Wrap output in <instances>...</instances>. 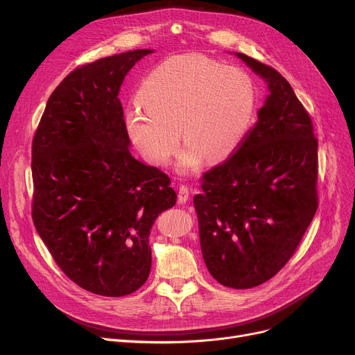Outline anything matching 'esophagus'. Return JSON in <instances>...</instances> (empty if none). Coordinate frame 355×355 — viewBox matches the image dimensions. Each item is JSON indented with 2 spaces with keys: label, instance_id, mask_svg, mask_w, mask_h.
I'll list each match as a JSON object with an SVG mask.
<instances>
[{
  "label": "esophagus",
  "instance_id": "obj_1",
  "mask_svg": "<svg viewBox=\"0 0 355 355\" xmlns=\"http://www.w3.org/2000/svg\"><path fill=\"white\" fill-rule=\"evenodd\" d=\"M178 198H179L180 204H187V202L189 200V188L184 187V184H182V187H179Z\"/></svg>",
  "mask_w": 355,
  "mask_h": 355
}]
</instances>
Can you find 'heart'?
Returning a JSON list of instances; mask_svg holds the SVG:
<instances>
[{
  "label": "heart",
  "instance_id": "1",
  "mask_svg": "<svg viewBox=\"0 0 355 355\" xmlns=\"http://www.w3.org/2000/svg\"><path fill=\"white\" fill-rule=\"evenodd\" d=\"M140 104L124 114L130 140L153 164H167L182 137L178 168L189 173L207 157L224 160L241 144L254 114L250 76L202 55L166 59L143 80ZM181 130H179L178 128Z\"/></svg>",
  "mask_w": 355,
  "mask_h": 355
}]
</instances>
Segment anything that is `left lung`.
<instances>
[{
	"instance_id": "left-lung-1",
	"label": "left lung",
	"mask_w": 355,
	"mask_h": 355,
	"mask_svg": "<svg viewBox=\"0 0 355 355\" xmlns=\"http://www.w3.org/2000/svg\"><path fill=\"white\" fill-rule=\"evenodd\" d=\"M267 85L254 128L193 198L202 257L227 288L250 289L288 263L318 209L311 116L276 69L234 53Z\"/></svg>"
}]
</instances>
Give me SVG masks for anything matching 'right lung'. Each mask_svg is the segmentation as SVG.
<instances>
[{
    "label": "right lung",
    "instance_id": "obj_1",
    "mask_svg": "<svg viewBox=\"0 0 355 355\" xmlns=\"http://www.w3.org/2000/svg\"><path fill=\"white\" fill-rule=\"evenodd\" d=\"M150 53L131 50L71 72L33 139V223L62 272L101 296L146 283L150 230L176 204L168 176L131 156L118 98L131 67Z\"/></svg>",
    "mask_w": 355,
    "mask_h": 355
}]
</instances>
